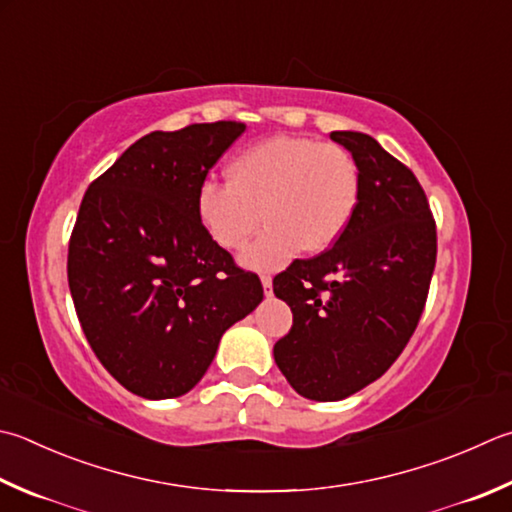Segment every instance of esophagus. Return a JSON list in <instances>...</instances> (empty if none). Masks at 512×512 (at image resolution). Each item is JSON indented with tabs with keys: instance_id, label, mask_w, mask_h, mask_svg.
I'll list each match as a JSON object with an SVG mask.
<instances>
[{
	"instance_id": "1",
	"label": "esophagus",
	"mask_w": 512,
	"mask_h": 512,
	"mask_svg": "<svg viewBox=\"0 0 512 512\" xmlns=\"http://www.w3.org/2000/svg\"><path fill=\"white\" fill-rule=\"evenodd\" d=\"M260 283H263V289H265V296L272 294V276L269 274H263L260 276Z\"/></svg>"
}]
</instances>
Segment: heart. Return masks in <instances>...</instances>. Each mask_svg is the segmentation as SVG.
<instances>
[{
	"instance_id": "1",
	"label": "heart",
	"mask_w": 512,
	"mask_h": 512,
	"mask_svg": "<svg viewBox=\"0 0 512 512\" xmlns=\"http://www.w3.org/2000/svg\"><path fill=\"white\" fill-rule=\"evenodd\" d=\"M361 173L336 142L274 136L231 160L229 182L209 180L198 191V216L220 247H243L254 269H278L298 252L321 254L343 236L359 207Z\"/></svg>"
}]
</instances>
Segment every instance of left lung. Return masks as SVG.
<instances>
[{"mask_svg": "<svg viewBox=\"0 0 512 512\" xmlns=\"http://www.w3.org/2000/svg\"><path fill=\"white\" fill-rule=\"evenodd\" d=\"M361 173L336 243L274 276L294 323L276 365L305 399L339 401L379 379L417 330L437 263V225L414 173L372 136L332 131Z\"/></svg>", "mask_w": 512, "mask_h": 512, "instance_id": "8db88e82", "label": "left lung"}]
</instances>
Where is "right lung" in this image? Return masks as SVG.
Wrapping results in <instances>:
<instances>
[{
    "mask_svg": "<svg viewBox=\"0 0 512 512\" xmlns=\"http://www.w3.org/2000/svg\"><path fill=\"white\" fill-rule=\"evenodd\" d=\"M243 122L189 124L133 142L95 178L69 240V287L86 341L109 374L144 399L189 392L220 336L263 301L198 216L209 169Z\"/></svg>",
    "mask_w": 512,
    "mask_h": 512,
    "instance_id": "obj_1",
    "label": "right lung"
}]
</instances>
